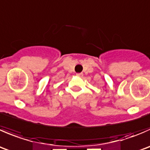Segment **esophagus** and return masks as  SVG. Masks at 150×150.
Returning a JSON list of instances; mask_svg holds the SVG:
<instances>
[{"instance_id": "esophagus-1", "label": "esophagus", "mask_w": 150, "mask_h": 150, "mask_svg": "<svg viewBox=\"0 0 150 150\" xmlns=\"http://www.w3.org/2000/svg\"><path fill=\"white\" fill-rule=\"evenodd\" d=\"M76 75L78 77H82L83 75V73H77Z\"/></svg>"}]
</instances>
